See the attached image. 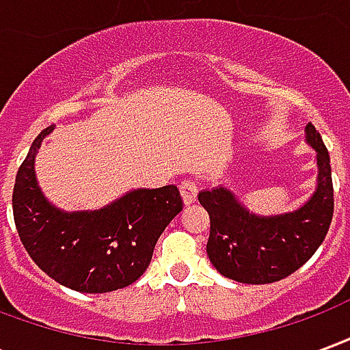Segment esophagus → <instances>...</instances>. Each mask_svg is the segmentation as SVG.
I'll return each mask as SVG.
<instances>
[{
  "label": "esophagus",
  "mask_w": 350,
  "mask_h": 350,
  "mask_svg": "<svg viewBox=\"0 0 350 350\" xmlns=\"http://www.w3.org/2000/svg\"><path fill=\"white\" fill-rule=\"evenodd\" d=\"M180 191H182V198H183V204L189 206L193 204L195 200H197V183L191 182V180H185V182L180 185Z\"/></svg>",
  "instance_id": "34e87169"
}]
</instances>
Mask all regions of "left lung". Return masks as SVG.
<instances>
[{"label": "left lung", "mask_w": 350, "mask_h": 350, "mask_svg": "<svg viewBox=\"0 0 350 350\" xmlns=\"http://www.w3.org/2000/svg\"><path fill=\"white\" fill-rule=\"evenodd\" d=\"M306 142L315 150L319 174L311 197L293 212H250L223 185L198 193V202L210 215L206 251L221 275L247 285L281 281L308 262L323 243L334 215L330 155L311 123L306 127Z\"/></svg>", "instance_id": "obj_1"}]
</instances>
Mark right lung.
<instances>
[{
    "mask_svg": "<svg viewBox=\"0 0 350 350\" xmlns=\"http://www.w3.org/2000/svg\"><path fill=\"white\" fill-rule=\"evenodd\" d=\"M50 125L20 165L12 213L27 255L49 278L79 293L100 294L135 283L150 266L155 243L182 212L176 185L131 189L99 210L65 212L39 187L35 157Z\"/></svg>",
    "mask_w": 350,
    "mask_h": 350,
    "instance_id": "add662e5",
    "label": "right lung"
}]
</instances>
